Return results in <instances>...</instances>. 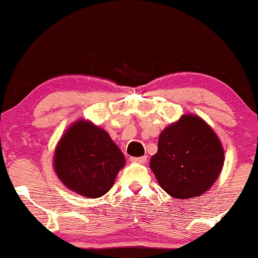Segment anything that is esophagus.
<instances>
[{
  "instance_id": "1",
  "label": "esophagus",
  "mask_w": 258,
  "mask_h": 258,
  "mask_svg": "<svg viewBox=\"0 0 258 258\" xmlns=\"http://www.w3.org/2000/svg\"><path fill=\"white\" fill-rule=\"evenodd\" d=\"M133 162H135V163H140V164H143L147 162V156H141V157H133L132 158Z\"/></svg>"
}]
</instances>
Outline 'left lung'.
<instances>
[{
	"mask_svg": "<svg viewBox=\"0 0 258 258\" xmlns=\"http://www.w3.org/2000/svg\"><path fill=\"white\" fill-rule=\"evenodd\" d=\"M224 150L214 129L195 114H184L158 137L150 169L158 184L178 200L199 197L220 176Z\"/></svg>",
	"mask_w": 258,
	"mask_h": 258,
	"instance_id": "8db88e82",
	"label": "left lung"
}]
</instances>
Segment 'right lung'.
I'll return each instance as SVG.
<instances>
[{"instance_id":"obj_1","label":"right lung","mask_w":258,"mask_h":258,"mask_svg":"<svg viewBox=\"0 0 258 258\" xmlns=\"http://www.w3.org/2000/svg\"><path fill=\"white\" fill-rule=\"evenodd\" d=\"M124 164V155L109 134L84 118L72 123L63 133L52 158L62 184L88 199L105 195Z\"/></svg>"}]
</instances>
